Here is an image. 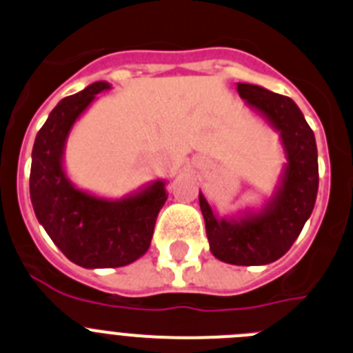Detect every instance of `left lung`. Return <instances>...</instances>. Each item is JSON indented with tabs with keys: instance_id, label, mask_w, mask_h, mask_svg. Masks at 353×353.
<instances>
[{
	"instance_id": "8db88e82",
	"label": "left lung",
	"mask_w": 353,
	"mask_h": 353,
	"mask_svg": "<svg viewBox=\"0 0 353 353\" xmlns=\"http://www.w3.org/2000/svg\"><path fill=\"white\" fill-rule=\"evenodd\" d=\"M236 92L281 136L285 163L279 184L261 207H247L236 216H217L202 192L199 202L210 252L219 261L268 265L291 249L314 210L319 190L317 144L292 99L251 83H236Z\"/></svg>"
}]
</instances>
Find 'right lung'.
I'll list each match as a JSON object with an SVG mask.
<instances>
[{
	"label": "right lung",
	"instance_id": "1",
	"mask_svg": "<svg viewBox=\"0 0 353 353\" xmlns=\"http://www.w3.org/2000/svg\"><path fill=\"white\" fill-rule=\"evenodd\" d=\"M110 88L108 81H95L62 99L32 146L29 193L36 217L62 254L83 268H118L139 259L150 249L157 216L169 196L165 179L151 181L121 199H106L68 177L69 132L97 94Z\"/></svg>",
	"mask_w": 353,
	"mask_h": 353
}]
</instances>
